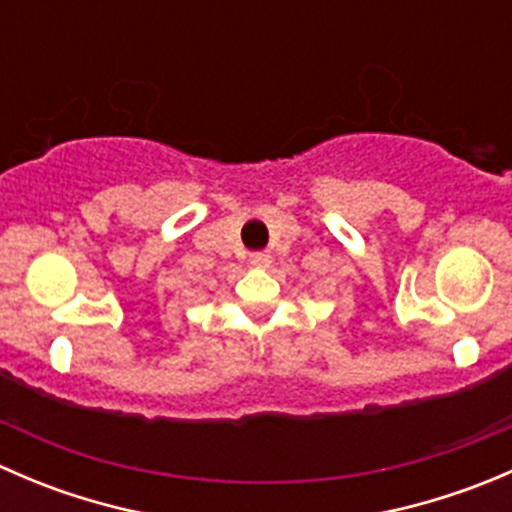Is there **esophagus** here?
<instances>
[{
    "mask_svg": "<svg viewBox=\"0 0 512 512\" xmlns=\"http://www.w3.org/2000/svg\"><path fill=\"white\" fill-rule=\"evenodd\" d=\"M272 255L270 252H252L250 255V265L252 267H270Z\"/></svg>",
    "mask_w": 512,
    "mask_h": 512,
    "instance_id": "34e87169",
    "label": "esophagus"
}]
</instances>
